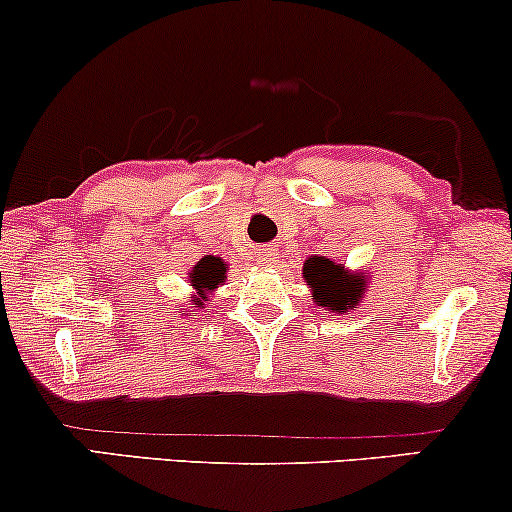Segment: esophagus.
<instances>
[{
  "label": "esophagus",
  "mask_w": 512,
  "mask_h": 512,
  "mask_svg": "<svg viewBox=\"0 0 512 512\" xmlns=\"http://www.w3.org/2000/svg\"><path fill=\"white\" fill-rule=\"evenodd\" d=\"M255 260H257V264H262V267H274V264L279 262V252H276L274 248H262L255 255Z\"/></svg>",
  "instance_id": "1"
}]
</instances>
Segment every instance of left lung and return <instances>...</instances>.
<instances>
[{
	"mask_svg": "<svg viewBox=\"0 0 512 512\" xmlns=\"http://www.w3.org/2000/svg\"><path fill=\"white\" fill-rule=\"evenodd\" d=\"M303 276L313 289L315 303H320L322 308L337 310V313L354 308L358 298L363 296V284H366L363 276H346L344 267L327 257H310L303 267Z\"/></svg>",
	"mask_w": 512,
	"mask_h": 512,
	"instance_id": "8db88e82",
	"label": "left lung"
}]
</instances>
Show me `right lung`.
Returning <instances> with one entry per match:
<instances>
[{
    "mask_svg": "<svg viewBox=\"0 0 512 512\" xmlns=\"http://www.w3.org/2000/svg\"><path fill=\"white\" fill-rule=\"evenodd\" d=\"M190 279H192V286H195L197 293L202 291V298H204V296H207L209 291H214L216 286L221 284L223 276H221L219 272H216L214 267H209V264L199 262L197 267H195V272H192ZM195 305L199 308V305H202V301H195Z\"/></svg>",
    "mask_w": 512,
    "mask_h": 512,
    "instance_id": "add662e5",
    "label": "right lung"
}]
</instances>
